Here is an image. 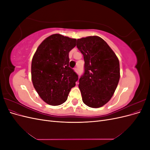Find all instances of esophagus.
I'll return each instance as SVG.
<instances>
[{
  "label": "esophagus",
  "instance_id": "esophagus-1",
  "mask_svg": "<svg viewBox=\"0 0 150 150\" xmlns=\"http://www.w3.org/2000/svg\"><path fill=\"white\" fill-rule=\"evenodd\" d=\"M74 71L76 72H78V68H77V67H75L74 69Z\"/></svg>",
  "mask_w": 150,
  "mask_h": 150
}]
</instances>
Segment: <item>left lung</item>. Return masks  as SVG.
I'll return each mask as SVG.
<instances>
[{
    "instance_id": "obj_1",
    "label": "left lung",
    "mask_w": 150,
    "mask_h": 150,
    "mask_svg": "<svg viewBox=\"0 0 150 150\" xmlns=\"http://www.w3.org/2000/svg\"><path fill=\"white\" fill-rule=\"evenodd\" d=\"M76 45L85 62L84 73L79 80L83 101L89 107L100 108L110 100L118 84V58L99 36L78 39Z\"/></svg>"
}]
</instances>
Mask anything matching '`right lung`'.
<instances>
[{
	"mask_svg": "<svg viewBox=\"0 0 150 150\" xmlns=\"http://www.w3.org/2000/svg\"><path fill=\"white\" fill-rule=\"evenodd\" d=\"M76 39L52 34L39 45L33 57V86L40 98L50 105L64 103L78 79V76L69 67V52L76 46Z\"/></svg>",
	"mask_w": 150,
	"mask_h": 150,
	"instance_id": "add662e5",
	"label": "right lung"
}]
</instances>
